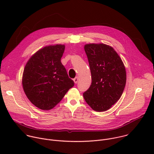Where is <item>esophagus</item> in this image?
<instances>
[{"label": "esophagus", "mask_w": 154, "mask_h": 154, "mask_svg": "<svg viewBox=\"0 0 154 154\" xmlns=\"http://www.w3.org/2000/svg\"><path fill=\"white\" fill-rule=\"evenodd\" d=\"M73 80H74V82L75 83H77L78 82V77H75V78H74V79H73Z\"/></svg>", "instance_id": "obj_1"}]
</instances>
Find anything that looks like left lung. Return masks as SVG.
<instances>
[{"label":"left lung","instance_id":"obj_1","mask_svg":"<svg viewBox=\"0 0 154 154\" xmlns=\"http://www.w3.org/2000/svg\"><path fill=\"white\" fill-rule=\"evenodd\" d=\"M92 82L83 97L93 109L104 112L121 97L126 83V72L122 60L112 47L104 44L85 46Z\"/></svg>","mask_w":154,"mask_h":154}]
</instances>
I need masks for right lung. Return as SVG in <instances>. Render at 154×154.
Instances as JSON below:
<instances>
[{
    "label": "right lung",
    "instance_id": "add662e5",
    "mask_svg": "<svg viewBox=\"0 0 154 154\" xmlns=\"http://www.w3.org/2000/svg\"><path fill=\"white\" fill-rule=\"evenodd\" d=\"M64 45L44 48L27 63L23 76L24 91L36 107L51 109L59 103L74 86L61 62Z\"/></svg>",
    "mask_w": 154,
    "mask_h": 154
}]
</instances>
